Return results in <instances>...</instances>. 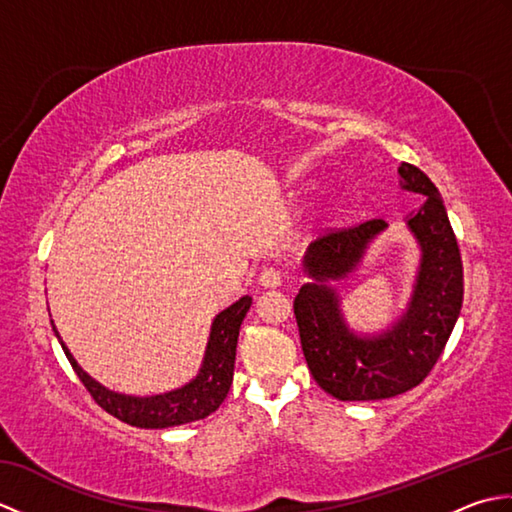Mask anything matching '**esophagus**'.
I'll list each match as a JSON object with an SVG mask.
<instances>
[{
    "label": "esophagus",
    "instance_id": "1",
    "mask_svg": "<svg viewBox=\"0 0 512 512\" xmlns=\"http://www.w3.org/2000/svg\"><path fill=\"white\" fill-rule=\"evenodd\" d=\"M259 284L264 288H277L281 284V270L273 268V266H266L262 273H259Z\"/></svg>",
    "mask_w": 512,
    "mask_h": 512
}]
</instances>
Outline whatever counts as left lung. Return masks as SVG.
<instances>
[{"mask_svg": "<svg viewBox=\"0 0 512 512\" xmlns=\"http://www.w3.org/2000/svg\"><path fill=\"white\" fill-rule=\"evenodd\" d=\"M398 173L400 187L424 195V204L407 220L420 246L416 284L407 312L391 328L354 332L343 319L339 295L328 286L330 279L354 273L369 242L387 228L385 220L325 233L303 257V270L314 284L301 286L295 297L301 350L312 378L339 400H383L420 385L462 310V257L436 184L409 162H402Z\"/></svg>", "mask_w": 512, "mask_h": 512, "instance_id": "obj_1", "label": "left lung"}]
</instances>
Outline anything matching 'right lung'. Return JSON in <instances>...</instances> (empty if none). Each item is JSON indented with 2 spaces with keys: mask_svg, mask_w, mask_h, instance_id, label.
Wrapping results in <instances>:
<instances>
[{
  "mask_svg": "<svg viewBox=\"0 0 512 512\" xmlns=\"http://www.w3.org/2000/svg\"><path fill=\"white\" fill-rule=\"evenodd\" d=\"M250 303H253V299L244 295L242 299H237L233 306H228L226 310L217 314L211 323L209 343H206L204 361L198 376H195L191 383L158 396H127L96 383V380L85 374L81 365L74 361V356L61 341L54 323L52 330L57 334V339L63 347L65 356H68L76 376L81 378L85 389L90 391L96 405L103 407L107 413H112V416L121 422L132 424V427L167 429L193 420H202L224 402L233 383L239 325H242Z\"/></svg>",
  "mask_w": 512,
  "mask_h": 512,
  "instance_id": "obj_1",
  "label": "right lung"
}]
</instances>
